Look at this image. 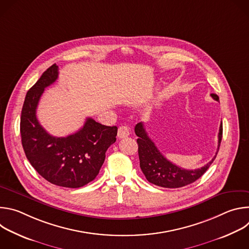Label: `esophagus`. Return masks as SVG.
I'll list each match as a JSON object with an SVG mask.
<instances>
[{
	"label": "esophagus",
	"mask_w": 249,
	"mask_h": 249,
	"mask_svg": "<svg viewBox=\"0 0 249 249\" xmlns=\"http://www.w3.org/2000/svg\"><path fill=\"white\" fill-rule=\"evenodd\" d=\"M129 134H130V131H129V128L127 126H120L118 128V132H117L118 138L122 139V138H125V137H128Z\"/></svg>",
	"instance_id": "1"
}]
</instances>
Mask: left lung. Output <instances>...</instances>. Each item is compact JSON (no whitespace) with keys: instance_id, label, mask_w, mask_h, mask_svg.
<instances>
[{"instance_id":"left-lung-1","label":"left lung","mask_w":249,"mask_h":249,"mask_svg":"<svg viewBox=\"0 0 249 249\" xmlns=\"http://www.w3.org/2000/svg\"><path fill=\"white\" fill-rule=\"evenodd\" d=\"M211 96L219 101V96L217 94L212 93ZM135 133L139 137L137 139V143L139 147L138 154L140 159V167L149 182L160 187L179 188L193 183L206 172L218 154L216 153V156L212 159V160L201 168L194 170L184 169L173 164L161 155L154 142L148 136L143 123L140 122L135 126ZM222 137L223 123L220 125L217 152H219Z\"/></svg>"}]
</instances>
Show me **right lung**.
Masks as SVG:
<instances>
[{
	"instance_id": "add662e5",
	"label": "right lung",
	"mask_w": 249,
	"mask_h": 249,
	"mask_svg": "<svg viewBox=\"0 0 249 249\" xmlns=\"http://www.w3.org/2000/svg\"><path fill=\"white\" fill-rule=\"evenodd\" d=\"M58 66L49 67L27 91L20 116L21 144L27 160L52 184L79 188L92 181L115 143L117 127L105 126L87 118L83 128L67 137L48 134L36 118L44 89L58 79Z\"/></svg>"
}]
</instances>
